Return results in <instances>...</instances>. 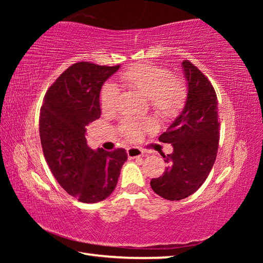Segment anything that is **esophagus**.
I'll use <instances>...</instances> for the list:
<instances>
[{
    "label": "esophagus",
    "instance_id": "obj_1",
    "mask_svg": "<svg viewBox=\"0 0 263 263\" xmlns=\"http://www.w3.org/2000/svg\"><path fill=\"white\" fill-rule=\"evenodd\" d=\"M126 153H127L128 159H139V158L142 157V155H144L142 151L140 148H137V147L127 148Z\"/></svg>",
    "mask_w": 263,
    "mask_h": 263
}]
</instances>
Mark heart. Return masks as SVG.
Wrapping results in <instances>:
<instances>
[{"label": "heart", "mask_w": 263, "mask_h": 263, "mask_svg": "<svg viewBox=\"0 0 263 263\" xmlns=\"http://www.w3.org/2000/svg\"><path fill=\"white\" fill-rule=\"evenodd\" d=\"M121 81L149 99L151 106L160 117L169 119L175 117L183 106L186 88L180 78L172 77L168 69L151 64H139L121 74ZM119 90L114 83H106L102 88L100 104L103 112H110L116 108ZM154 123L149 119L142 122L126 121L123 125L125 136L137 140L142 133L152 131Z\"/></svg>", "instance_id": "b5f03b06"}]
</instances>
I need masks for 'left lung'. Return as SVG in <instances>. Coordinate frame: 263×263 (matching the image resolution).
I'll list each match as a JSON object with an SVG mask.
<instances>
[{"mask_svg":"<svg viewBox=\"0 0 263 263\" xmlns=\"http://www.w3.org/2000/svg\"><path fill=\"white\" fill-rule=\"evenodd\" d=\"M188 84L185 104L159 140L172 144L173 153L163 174L151 180L155 194L168 201H180L197 191L216 161L219 142V119L215 89L208 78L189 60L182 62Z\"/></svg>","mask_w":263,"mask_h":263,"instance_id":"1","label":"left lung"}]
</instances>
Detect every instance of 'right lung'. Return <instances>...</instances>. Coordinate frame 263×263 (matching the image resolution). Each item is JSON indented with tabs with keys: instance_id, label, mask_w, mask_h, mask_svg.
I'll return each instance as SVG.
<instances>
[{
	"instance_id": "obj_1",
	"label": "right lung",
	"mask_w": 263,
	"mask_h": 263,
	"mask_svg": "<svg viewBox=\"0 0 263 263\" xmlns=\"http://www.w3.org/2000/svg\"><path fill=\"white\" fill-rule=\"evenodd\" d=\"M121 66L81 61L48 88L39 116V135L46 162L62 188L82 203H97L115 190L126 151L88 147L86 126L101 116L103 83Z\"/></svg>"
}]
</instances>
